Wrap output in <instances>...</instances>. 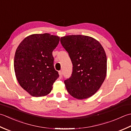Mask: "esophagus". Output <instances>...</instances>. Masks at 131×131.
<instances>
[{"label": "esophagus", "instance_id": "esophagus-1", "mask_svg": "<svg viewBox=\"0 0 131 131\" xmlns=\"http://www.w3.org/2000/svg\"><path fill=\"white\" fill-rule=\"evenodd\" d=\"M59 76L60 77H62V76H63V72H62V71H59Z\"/></svg>", "mask_w": 131, "mask_h": 131}]
</instances>
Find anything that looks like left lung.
<instances>
[{"instance_id": "left-lung-1", "label": "left lung", "mask_w": 131, "mask_h": 131, "mask_svg": "<svg viewBox=\"0 0 131 131\" xmlns=\"http://www.w3.org/2000/svg\"><path fill=\"white\" fill-rule=\"evenodd\" d=\"M60 42L73 65L71 76L64 81L69 94L78 100L92 97L106 76L105 50L97 40L86 36H66L61 37Z\"/></svg>"}]
</instances>
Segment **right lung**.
<instances>
[{
    "label": "right lung",
    "instance_id": "1",
    "mask_svg": "<svg viewBox=\"0 0 131 131\" xmlns=\"http://www.w3.org/2000/svg\"><path fill=\"white\" fill-rule=\"evenodd\" d=\"M59 40V37L49 33L31 34L17 48L14 58L16 77L20 86L31 96L49 94L59 77L52 51Z\"/></svg>",
    "mask_w": 131,
    "mask_h": 131
}]
</instances>
